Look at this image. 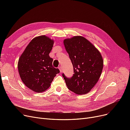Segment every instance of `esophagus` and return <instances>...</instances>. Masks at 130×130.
I'll return each instance as SVG.
<instances>
[{"instance_id":"34e87169","label":"esophagus","mask_w":130,"mask_h":130,"mask_svg":"<svg viewBox=\"0 0 130 130\" xmlns=\"http://www.w3.org/2000/svg\"><path fill=\"white\" fill-rule=\"evenodd\" d=\"M58 69H59V71H60V72H62V71H63V70H62V67L61 66H59V67H58Z\"/></svg>"}]
</instances>
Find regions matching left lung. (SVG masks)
Listing matches in <instances>:
<instances>
[{
	"instance_id": "left-lung-1",
	"label": "left lung",
	"mask_w": 130,
	"mask_h": 130,
	"mask_svg": "<svg viewBox=\"0 0 130 130\" xmlns=\"http://www.w3.org/2000/svg\"><path fill=\"white\" fill-rule=\"evenodd\" d=\"M64 44L74 73L71 78L62 74L67 88L78 95L87 94L100 77L103 67V58L96 48L82 36L65 39Z\"/></svg>"
}]
</instances>
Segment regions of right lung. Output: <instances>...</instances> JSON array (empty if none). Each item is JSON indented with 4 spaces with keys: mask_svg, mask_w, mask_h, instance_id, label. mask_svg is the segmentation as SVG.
Listing matches in <instances>:
<instances>
[{
    "mask_svg": "<svg viewBox=\"0 0 130 130\" xmlns=\"http://www.w3.org/2000/svg\"><path fill=\"white\" fill-rule=\"evenodd\" d=\"M54 40L45 35L33 38L20 56L18 70L24 84L31 90L40 93L47 90L59 73L53 66L49 56Z\"/></svg>",
    "mask_w": 130,
    "mask_h": 130,
    "instance_id": "obj_1",
    "label": "right lung"
}]
</instances>
